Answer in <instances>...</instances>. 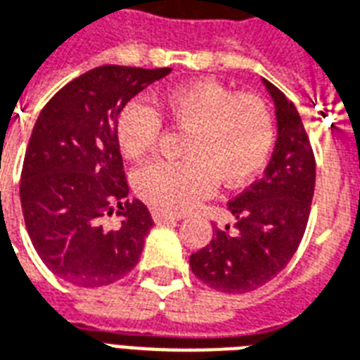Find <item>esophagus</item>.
<instances>
[{
	"mask_svg": "<svg viewBox=\"0 0 360 360\" xmlns=\"http://www.w3.org/2000/svg\"><path fill=\"white\" fill-rule=\"evenodd\" d=\"M152 219L156 221V224H172V221H177V216H172V214H164V212H152Z\"/></svg>",
	"mask_w": 360,
	"mask_h": 360,
	"instance_id": "1",
	"label": "esophagus"
}]
</instances>
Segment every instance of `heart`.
I'll list each match as a JSON object with an SVG mask.
<instances>
[{
  "label": "heart",
  "mask_w": 360,
  "mask_h": 360,
  "mask_svg": "<svg viewBox=\"0 0 360 360\" xmlns=\"http://www.w3.org/2000/svg\"><path fill=\"white\" fill-rule=\"evenodd\" d=\"M160 108L188 131L183 162H156L134 177L136 193L154 210L183 214L210 195L219 179L239 187L257 177L274 148L276 127L266 103L233 94L210 79L185 82L160 96ZM162 131L158 113L144 102L125 103L115 121L119 150L129 160L146 156Z\"/></svg>",
  "instance_id": "obj_1"
}]
</instances>
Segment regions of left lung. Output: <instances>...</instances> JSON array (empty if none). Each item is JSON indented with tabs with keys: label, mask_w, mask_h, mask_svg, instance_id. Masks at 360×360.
I'll return each instance as SVG.
<instances>
[{
	"label": "left lung",
	"mask_w": 360,
	"mask_h": 360,
	"mask_svg": "<svg viewBox=\"0 0 360 360\" xmlns=\"http://www.w3.org/2000/svg\"><path fill=\"white\" fill-rule=\"evenodd\" d=\"M262 84L278 125L264 175L227 204L235 226H214L212 241L188 258L196 278L224 293L255 291L289 264L314 195L316 165L301 115L270 81L262 79Z\"/></svg>",
	"instance_id": "8db88e82"
}]
</instances>
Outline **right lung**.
<instances>
[{
    "label": "right lung",
    "mask_w": 360,
    "mask_h": 360,
    "mask_svg": "<svg viewBox=\"0 0 360 360\" xmlns=\"http://www.w3.org/2000/svg\"><path fill=\"white\" fill-rule=\"evenodd\" d=\"M164 69L102 65L77 77L44 105L20 175L25 224L38 257L79 287L115 283L133 270L154 226L148 208L129 200L115 139L121 108ZM117 213L115 230L101 219Z\"/></svg>",
    "instance_id": "1"
}]
</instances>
